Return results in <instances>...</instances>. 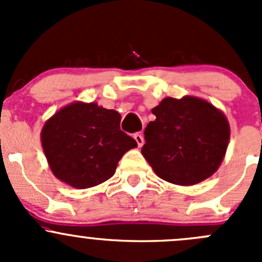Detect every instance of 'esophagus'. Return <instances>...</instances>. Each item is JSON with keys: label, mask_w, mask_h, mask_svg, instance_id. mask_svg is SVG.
<instances>
[{"label": "esophagus", "mask_w": 262, "mask_h": 262, "mask_svg": "<svg viewBox=\"0 0 262 262\" xmlns=\"http://www.w3.org/2000/svg\"><path fill=\"white\" fill-rule=\"evenodd\" d=\"M134 139H136L137 144H138V147H142L144 143V139H143V136H142L141 133H136L134 134Z\"/></svg>", "instance_id": "obj_1"}]
</instances>
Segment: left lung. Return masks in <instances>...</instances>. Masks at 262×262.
Instances as JSON below:
<instances>
[{
    "mask_svg": "<svg viewBox=\"0 0 262 262\" xmlns=\"http://www.w3.org/2000/svg\"><path fill=\"white\" fill-rule=\"evenodd\" d=\"M152 114L142 155L158 178L194 185L215 172L229 141V124L218 109L198 97H166Z\"/></svg>",
    "mask_w": 262,
    "mask_h": 262,
    "instance_id": "obj_1",
    "label": "left lung"
}]
</instances>
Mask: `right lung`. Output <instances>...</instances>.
Returning <instances> with one entry per match:
<instances>
[{
	"mask_svg": "<svg viewBox=\"0 0 262 262\" xmlns=\"http://www.w3.org/2000/svg\"><path fill=\"white\" fill-rule=\"evenodd\" d=\"M121 116L95 102H75L44 125L41 144L53 173L77 189L109 180L137 142L120 130Z\"/></svg>",
	"mask_w": 262,
	"mask_h": 262,
	"instance_id": "right-lung-1",
	"label": "right lung"
}]
</instances>
